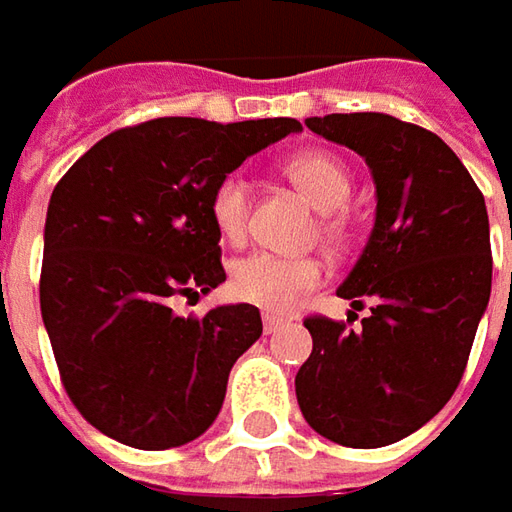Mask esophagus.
Masks as SVG:
<instances>
[{
	"label": "esophagus",
	"mask_w": 512,
	"mask_h": 512,
	"mask_svg": "<svg viewBox=\"0 0 512 512\" xmlns=\"http://www.w3.org/2000/svg\"><path fill=\"white\" fill-rule=\"evenodd\" d=\"M262 325H265V333L270 336V333H276L279 327H285L287 319L285 316H276V313H265V316H262Z\"/></svg>",
	"instance_id": "esophagus-1"
}]
</instances>
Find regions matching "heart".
<instances>
[{
	"label": "heart",
	"mask_w": 512,
	"mask_h": 512,
	"mask_svg": "<svg viewBox=\"0 0 512 512\" xmlns=\"http://www.w3.org/2000/svg\"><path fill=\"white\" fill-rule=\"evenodd\" d=\"M287 176L293 185L305 193L319 210H339L350 196V173L342 162L325 150H305L287 159ZM210 219L219 230V236L239 245L250 227V185L245 176L227 173L210 196ZM327 236H336L339 225L325 222ZM322 282V265L313 259L296 256H276L267 250H256L230 267V293L247 305L265 307V310H287L293 307L307 290Z\"/></svg>",
	"instance_id": "obj_1"
}]
</instances>
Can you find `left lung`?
Listing matches in <instances>:
<instances>
[{"label": "left lung", "instance_id": "8db88e82", "mask_svg": "<svg viewBox=\"0 0 512 512\" xmlns=\"http://www.w3.org/2000/svg\"><path fill=\"white\" fill-rule=\"evenodd\" d=\"M305 125L356 150L376 185V222L339 296L370 302L362 330L310 316L313 353L296 376L305 422L344 447L416 433L459 387L490 302L482 190L442 139L387 113H330Z\"/></svg>", "mask_w": 512, "mask_h": 512}]
</instances>
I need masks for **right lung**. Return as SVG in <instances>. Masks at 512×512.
I'll return each mask as SVG.
<instances>
[{"mask_svg": "<svg viewBox=\"0 0 512 512\" xmlns=\"http://www.w3.org/2000/svg\"><path fill=\"white\" fill-rule=\"evenodd\" d=\"M299 130L287 116L150 119L96 142L53 187L42 322L70 402L105 436L168 450L216 422L230 367L262 336L259 307L185 319L170 299L225 282L213 187Z\"/></svg>", "mask_w": 512, "mask_h": 512, "instance_id": "add662e5", "label": "right lung"}]
</instances>
